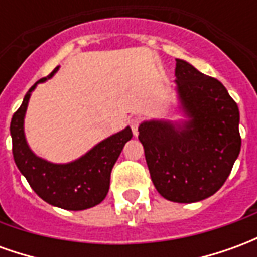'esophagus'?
Segmentation results:
<instances>
[{
	"mask_svg": "<svg viewBox=\"0 0 257 257\" xmlns=\"http://www.w3.org/2000/svg\"><path fill=\"white\" fill-rule=\"evenodd\" d=\"M129 125H131V129H132V132H134V136H138V129H139V125H140V119L139 118H132L131 121H129Z\"/></svg>",
	"mask_w": 257,
	"mask_h": 257,
	"instance_id": "esophagus-1",
	"label": "esophagus"
}]
</instances>
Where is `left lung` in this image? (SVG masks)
Listing matches in <instances>:
<instances>
[{"label": "left lung", "instance_id": "left-lung-1", "mask_svg": "<svg viewBox=\"0 0 257 257\" xmlns=\"http://www.w3.org/2000/svg\"><path fill=\"white\" fill-rule=\"evenodd\" d=\"M179 110L186 119H150L139 126L147 167L168 201L191 204L220 189L241 150L239 110L216 78L176 59Z\"/></svg>", "mask_w": 257, "mask_h": 257}]
</instances>
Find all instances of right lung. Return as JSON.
<instances>
[{
    "label": "right lung",
    "mask_w": 257,
    "mask_h": 257,
    "mask_svg": "<svg viewBox=\"0 0 257 257\" xmlns=\"http://www.w3.org/2000/svg\"><path fill=\"white\" fill-rule=\"evenodd\" d=\"M58 70L59 66L47 78L37 81L14 114L11 121L12 153L18 169L40 198L62 209L84 210L100 204L106 198L110 189L111 169L125 143L132 138V131L126 126L67 164H55L36 156L26 140V111L31 92L38 84L52 78Z\"/></svg>",
    "instance_id": "1"
}]
</instances>
